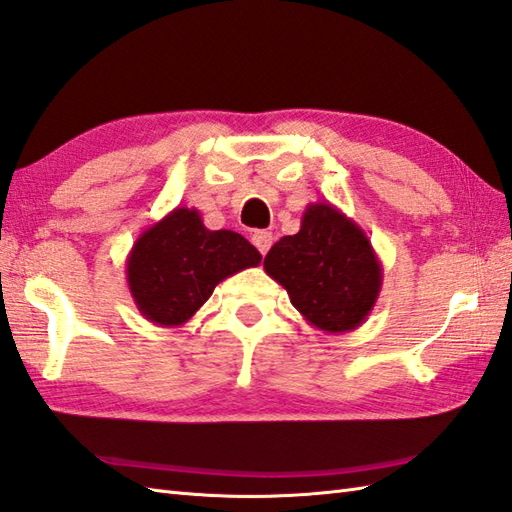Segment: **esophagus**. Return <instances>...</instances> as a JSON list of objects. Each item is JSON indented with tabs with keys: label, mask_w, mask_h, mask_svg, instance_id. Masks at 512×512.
I'll return each instance as SVG.
<instances>
[{
	"label": "esophagus",
	"mask_w": 512,
	"mask_h": 512,
	"mask_svg": "<svg viewBox=\"0 0 512 512\" xmlns=\"http://www.w3.org/2000/svg\"><path fill=\"white\" fill-rule=\"evenodd\" d=\"M252 243L256 245L258 252L265 256V254L269 252L271 243H273V234H271V232H267V230H258V232H254V234H252Z\"/></svg>",
	"instance_id": "34e87169"
}]
</instances>
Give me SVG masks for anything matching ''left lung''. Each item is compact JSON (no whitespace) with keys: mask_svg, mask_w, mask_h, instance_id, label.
Masks as SVG:
<instances>
[{"mask_svg":"<svg viewBox=\"0 0 512 512\" xmlns=\"http://www.w3.org/2000/svg\"><path fill=\"white\" fill-rule=\"evenodd\" d=\"M265 271L310 326L332 334L365 323L382 289V263L365 230L330 202L306 206L299 232L269 249Z\"/></svg>","mask_w":512,"mask_h":512,"instance_id":"1","label":"left lung"}]
</instances>
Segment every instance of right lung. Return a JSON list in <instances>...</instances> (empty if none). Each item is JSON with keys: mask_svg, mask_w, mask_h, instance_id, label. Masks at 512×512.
<instances>
[{"mask_svg": "<svg viewBox=\"0 0 512 512\" xmlns=\"http://www.w3.org/2000/svg\"><path fill=\"white\" fill-rule=\"evenodd\" d=\"M258 249L239 232L208 230L195 208L178 206L141 232L128 260V289L139 313L160 328L189 321L215 286L258 267Z\"/></svg>", "mask_w": 512, "mask_h": 512, "instance_id": "1", "label": "right lung"}]
</instances>
